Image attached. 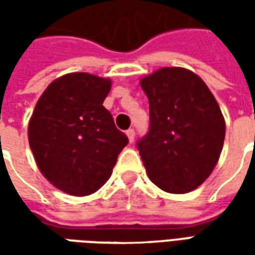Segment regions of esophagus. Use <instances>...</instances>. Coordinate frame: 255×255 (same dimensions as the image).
Listing matches in <instances>:
<instances>
[{
    "instance_id": "esophagus-1",
    "label": "esophagus",
    "mask_w": 255,
    "mask_h": 255,
    "mask_svg": "<svg viewBox=\"0 0 255 255\" xmlns=\"http://www.w3.org/2000/svg\"><path fill=\"white\" fill-rule=\"evenodd\" d=\"M127 136H128V140H129V142H131V143H132L133 142V139H135V131H133L132 128H129V129H127Z\"/></svg>"
}]
</instances>
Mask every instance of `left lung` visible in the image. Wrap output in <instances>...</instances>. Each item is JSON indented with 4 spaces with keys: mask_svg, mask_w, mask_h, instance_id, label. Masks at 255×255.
Listing matches in <instances>:
<instances>
[{
    "mask_svg": "<svg viewBox=\"0 0 255 255\" xmlns=\"http://www.w3.org/2000/svg\"><path fill=\"white\" fill-rule=\"evenodd\" d=\"M149 98V132L136 147L157 187L184 194L201 186L223 150L225 122L202 79L188 69L161 68L140 80Z\"/></svg>",
    "mask_w": 255,
    "mask_h": 255,
    "instance_id": "8db88e82",
    "label": "left lung"
}]
</instances>
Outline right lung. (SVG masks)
I'll use <instances>...</instances> for the list:
<instances>
[{
  "mask_svg": "<svg viewBox=\"0 0 255 255\" xmlns=\"http://www.w3.org/2000/svg\"><path fill=\"white\" fill-rule=\"evenodd\" d=\"M112 82L86 72L47 86L28 123V142L42 175L58 190L84 197L111 177L128 143L104 100Z\"/></svg>",
  "mask_w": 255,
  "mask_h": 255,
  "instance_id": "1",
  "label": "right lung"
}]
</instances>
